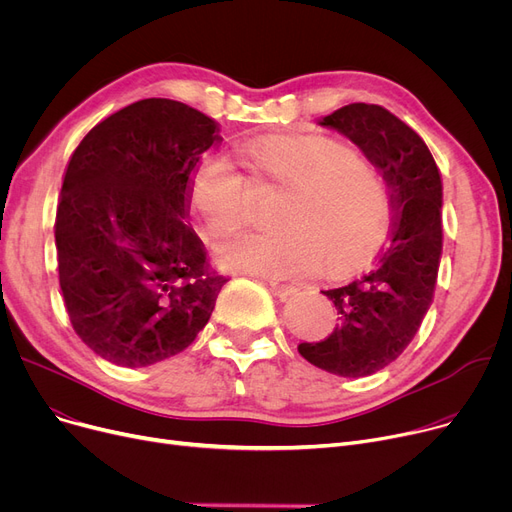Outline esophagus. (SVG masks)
Returning <instances> with one entry per match:
<instances>
[{
	"mask_svg": "<svg viewBox=\"0 0 512 512\" xmlns=\"http://www.w3.org/2000/svg\"><path fill=\"white\" fill-rule=\"evenodd\" d=\"M267 284H270V288H272V292L276 294V297H280V299H286V297H290V294L297 290V286L294 284H284V282H278L276 278H263Z\"/></svg>",
	"mask_w": 512,
	"mask_h": 512,
	"instance_id": "obj_1",
	"label": "esophagus"
}]
</instances>
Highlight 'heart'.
<instances>
[{
    "label": "heart",
    "instance_id": "heart-1",
    "mask_svg": "<svg viewBox=\"0 0 512 512\" xmlns=\"http://www.w3.org/2000/svg\"><path fill=\"white\" fill-rule=\"evenodd\" d=\"M255 174L286 197L274 232H245L215 251L230 272L284 276L326 261L332 274L363 270L380 253L392 224V195L378 168L351 145L324 134H286L240 147ZM247 182L224 157H207L195 170L188 201L207 238L238 230Z\"/></svg>",
    "mask_w": 512,
    "mask_h": 512
}]
</instances>
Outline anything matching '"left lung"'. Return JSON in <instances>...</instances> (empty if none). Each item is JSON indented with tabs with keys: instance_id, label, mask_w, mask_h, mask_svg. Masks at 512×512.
Segmentation results:
<instances>
[{
	"instance_id": "1",
	"label": "left lung",
	"mask_w": 512,
	"mask_h": 512,
	"mask_svg": "<svg viewBox=\"0 0 512 512\" xmlns=\"http://www.w3.org/2000/svg\"><path fill=\"white\" fill-rule=\"evenodd\" d=\"M351 139L392 191L394 224L373 270L324 290L338 311L334 332L301 342L299 353L342 378H365L396 361L434 301L442 257V180L419 134L373 103H351L321 118Z\"/></svg>"
}]
</instances>
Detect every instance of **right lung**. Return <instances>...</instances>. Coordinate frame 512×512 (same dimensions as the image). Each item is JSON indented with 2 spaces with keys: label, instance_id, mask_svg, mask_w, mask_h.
<instances>
[{
  "label": "right lung",
  "instance_id": "right-lung-1",
  "mask_svg": "<svg viewBox=\"0 0 512 512\" xmlns=\"http://www.w3.org/2000/svg\"><path fill=\"white\" fill-rule=\"evenodd\" d=\"M220 126L172 99H141L74 149L56 213L60 288L95 355L149 367L191 344L228 282L188 226V188Z\"/></svg>",
  "mask_w": 512,
  "mask_h": 512
}]
</instances>
